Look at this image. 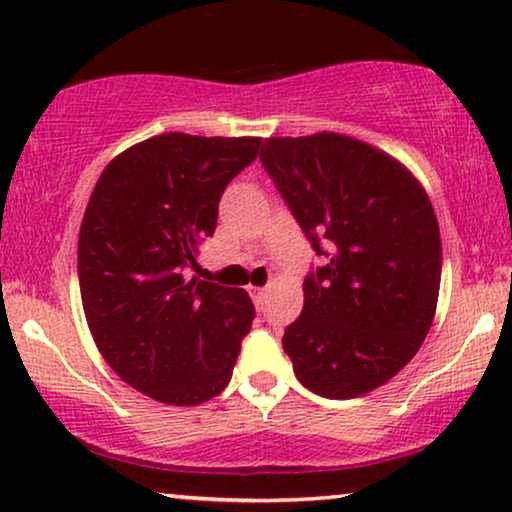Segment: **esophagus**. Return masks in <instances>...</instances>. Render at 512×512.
I'll list each match as a JSON object with an SVG mask.
<instances>
[{"instance_id": "obj_1", "label": "esophagus", "mask_w": 512, "mask_h": 512, "mask_svg": "<svg viewBox=\"0 0 512 512\" xmlns=\"http://www.w3.org/2000/svg\"><path fill=\"white\" fill-rule=\"evenodd\" d=\"M249 293H251V298H254L256 305H263L265 296H268V289H263V286H249Z\"/></svg>"}]
</instances>
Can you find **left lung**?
Listing matches in <instances>:
<instances>
[{
  "label": "left lung",
  "mask_w": 512,
  "mask_h": 512,
  "mask_svg": "<svg viewBox=\"0 0 512 512\" xmlns=\"http://www.w3.org/2000/svg\"><path fill=\"white\" fill-rule=\"evenodd\" d=\"M261 163L326 256L282 345L303 387L356 398L408 366L436 317L440 230L408 167L356 137H270Z\"/></svg>",
  "instance_id": "left-lung-1"
}]
</instances>
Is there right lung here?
I'll list each match as a JSON object with an SVG mask.
<instances>
[{"mask_svg":"<svg viewBox=\"0 0 512 512\" xmlns=\"http://www.w3.org/2000/svg\"><path fill=\"white\" fill-rule=\"evenodd\" d=\"M261 137L165 132L111 160L79 230V286L102 359L167 405L221 394L254 321L244 289L186 279L214 233L230 179Z\"/></svg>","mask_w":512,"mask_h":512,"instance_id":"add662e5","label":"right lung"}]
</instances>
